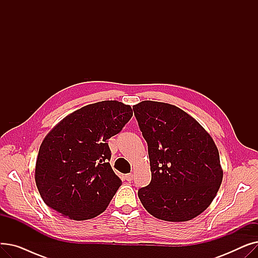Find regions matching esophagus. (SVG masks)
Instances as JSON below:
<instances>
[{
	"mask_svg": "<svg viewBox=\"0 0 258 258\" xmlns=\"http://www.w3.org/2000/svg\"><path fill=\"white\" fill-rule=\"evenodd\" d=\"M125 179H126V181L131 182V181L133 180V173H127V174L125 175Z\"/></svg>",
	"mask_w": 258,
	"mask_h": 258,
	"instance_id": "34e87169",
	"label": "esophagus"
}]
</instances>
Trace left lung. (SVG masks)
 Wrapping results in <instances>:
<instances>
[{"instance_id": "left-lung-1", "label": "left lung", "mask_w": 258, "mask_h": 258, "mask_svg": "<svg viewBox=\"0 0 258 258\" xmlns=\"http://www.w3.org/2000/svg\"><path fill=\"white\" fill-rule=\"evenodd\" d=\"M134 113L148 145L152 181L139 189L143 207L167 222L190 221L205 211L223 181L212 137L180 107L144 100Z\"/></svg>"}]
</instances>
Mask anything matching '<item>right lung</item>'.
<instances>
[{"label":"right lung","mask_w":258,"mask_h":258,"mask_svg":"<svg viewBox=\"0 0 258 258\" xmlns=\"http://www.w3.org/2000/svg\"><path fill=\"white\" fill-rule=\"evenodd\" d=\"M132 116L131 105L104 100L68 115L48 133L34 174L46 205L74 221L93 219L106 209L122 184L108 163L107 140Z\"/></svg>","instance_id":"add662e5"}]
</instances>
